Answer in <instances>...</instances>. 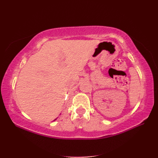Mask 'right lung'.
I'll return each mask as SVG.
<instances>
[{"label":"right lung","mask_w":158,"mask_h":158,"mask_svg":"<svg viewBox=\"0 0 158 158\" xmlns=\"http://www.w3.org/2000/svg\"><path fill=\"white\" fill-rule=\"evenodd\" d=\"M55 120H56V119H55ZM55 120H54V121H55Z\"/></svg>","instance_id":"1"}]
</instances>
